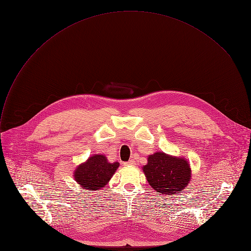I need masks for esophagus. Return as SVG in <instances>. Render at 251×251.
I'll list each match as a JSON object with an SVG mask.
<instances>
[{"label":"esophagus","instance_id":"1","mask_svg":"<svg viewBox=\"0 0 251 251\" xmlns=\"http://www.w3.org/2000/svg\"><path fill=\"white\" fill-rule=\"evenodd\" d=\"M134 165H136V162L134 160H129L128 162L124 163V166H134Z\"/></svg>","mask_w":251,"mask_h":251}]
</instances>
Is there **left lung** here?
I'll return each instance as SVG.
<instances>
[{"label":"left lung","instance_id":"obj_1","mask_svg":"<svg viewBox=\"0 0 251 251\" xmlns=\"http://www.w3.org/2000/svg\"><path fill=\"white\" fill-rule=\"evenodd\" d=\"M147 181L161 195H176L188 187L191 166L184 157H176L164 152H156L148 157L147 165L142 168Z\"/></svg>","mask_w":251,"mask_h":251}]
</instances>
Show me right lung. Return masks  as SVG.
I'll return each mask as SVG.
<instances>
[{
	"instance_id": "obj_1",
	"label": "right lung",
	"mask_w": 251,
	"mask_h": 251,
	"mask_svg": "<svg viewBox=\"0 0 251 251\" xmlns=\"http://www.w3.org/2000/svg\"><path fill=\"white\" fill-rule=\"evenodd\" d=\"M118 167V162L109 163L104 155L94 154L76 167L74 176L84 191H99L109 183Z\"/></svg>"
}]
</instances>
